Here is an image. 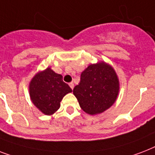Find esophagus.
<instances>
[{
  "label": "esophagus",
  "mask_w": 155,
  "mask_h": 155,
  "mask_svg": "<svg viewBox=\"0 0 155 155\" xmlns=\"http://www.w3.org/2000/svg\"><path fill=\"white\" fill-rule=\"evenodd\" d=\"M69 86H70V87L71 89H73V87H74V84H73L72 82L70 83V84H69Z\"/></svg>",
  "instance_id": "obj_1"
}]
</instances>
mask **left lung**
<instances>
[{
    "mask_svg": "<svg viewBox=\"0 0 155 155\" xmlns=\"http://www.w3.org/2000/svg\"><path fill=\"white\" fill-rule=\"evenodd\" d=\"M119 92V81L115 71L105 63L87 67L80 76V82L73 93L85 113L95 115L110 108Z\"/></svg>",
    "mask_w": 155,
    "mask_h": 155,
    "instance_id": "left-lung-1",
    "label": "left lung"
}]
</instances>
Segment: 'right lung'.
I'll list each match as a JSON object with an SVG mask.
<instances>
[{"label": "right lung", "mask_w": 155, "mask_h": 155, "mask_svg": "<svg viewBox=\"0 0 155 155\" xmlns=\"http://www.w3.org/2000/svg\"><path fill=\"white\" fill-rule=\"evenodd\" d=\"M71 92L72 90L63 82V76L50 68L37 74L30 84L31 101L46 115L58 110L63 97Z\"/></svg>", "instance_id": "add662e5"}]
</instances>
